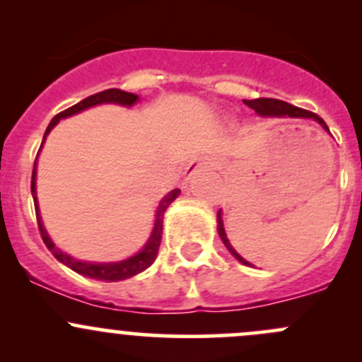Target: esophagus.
<instances>
[{
    "instance_id": "esophagus-1",
    "label": "esophagus",
    "mask_w": 362,
    "mask_h": 362,
    "mask_svg": "<svg viewBox=\"0 0 362 362\" xmlns=\"http://www.w3.org/2000/svg\"><path fill=\"white\" fill-rule=\"evenodd\" d=\"M199 168H202V163H199V160H192V163L189 164V168H187V173L189 175L196 173V171H198Z\"/></svg>"
}]
</instances>
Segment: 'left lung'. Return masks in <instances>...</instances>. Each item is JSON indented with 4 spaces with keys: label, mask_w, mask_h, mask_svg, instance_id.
Segmentation results:
<instances>
[{
    "label": "left lung",
    "mask_w": 362,
    "mask_h": 362,
    "mask_svg": "<svg viewBox=\"0 0 362 362\" xmlns=\"http://www.w3.org/2000/svg\"><path fill=\"white\" fill-rule=\"evenodd\" d=\"M247 105H249L250 108H254L255 112L259 113V115L262 117H310V119H315L317 122L322 124V127L326 131H329V127L326 126V122H324L322 119H320L317 113L313 112H308V110H303V108H298L294 107V105H289L286 103V101L282 100H273V98H257V100H249L245 101ZM217 224H218V235H221L222 242H224V245L228 247V250L231 252L233 255H235L236 259H238L240 262H243V264L250 266L249 261H245V259L242 257V255L238 254L235 249L231 247V243H229L228 236H226V231H224V224H222V215H221V210L217 211Z\"/></svg>",
    "instance_id": "1"
}]
</instances>
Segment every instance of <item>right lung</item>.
Here are the masks:
<instances>
[{"instance_id":"right-lung-1","label":"right lung","mask_w":362,"mask_h":362,"mask_svg":"<svg viewBox=\"0 0 362 362\" xmlns=\"http://www.w3.org/2000/svg\"><path fill=\"white\" fill-rule=\"evenodd\" d=\"M138 96L136 94H131L126 93V90H120V89H107V90H101V93L93 94V96L86 98L82 100L80 103L73 105V107L66 108V110L59 112L52 120H50L49 127L45 131V136L50 133L54 126L59 122L61 119L64 117L73 115V113H78L86 108L94 107V105H100V103H119V105H126V107H131L133 103H136ZM45 140V138H43ZM36 160H35V170H33V177H31V192H33V199H35V210H36V221H38V229H40V235H42L43 243L47 245V249L54 254V257L57 261H61L63 264H66L68 268H71L73 272L80 273L83 276H89V279H96V280H108V282H117V280H124V279H129V276L138 275L141 273L144 269H147L148 266L154 262L156 255H158L159 245H160V235H163V217H164V211L166 208L170 206L171 203L175 202L178 194H180V189H173L171 192H168V196H164L163 202L159 203L158 206V214H156V224L154 229H152V235L148 238L147 245L144 247L136 255L133 257L126 259V261H120V262H107V264H96V262H82V261H76V259L69 257V255L61 252L59 249H56V245L52 243V240L49 238L47 235L45 228L42 224V217H40V211H38V203H36Z\"/></svg>"}]
</instances>
